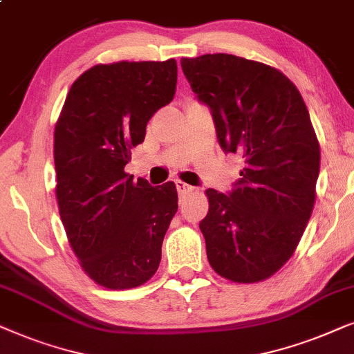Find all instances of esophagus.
Instances as JSON below:
<instances>
[{
  "instance_id": "esophagus-1",
  "label": "esophagus",
  "mask_w": 354,
  "mask_h": 354,
  "mask_svg": "<svg viewBox=\"0 0 354 354\" xmlns=\"http://www.w3.org/2000/svg\"><path fill=\"white\" fill-rule=\"evenodd\" d=\"M176 189H178V194H180L181 197H186L194 192V187L186 185V183H183V181H176Z\"/></svg>"
}]
</instances>
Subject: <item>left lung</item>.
Segmentation results:
<instances>
[{
	"mask_svg": "<svg viewBox=\"0 0 354 354\" xmlns=\"http://www.w3.org/2000/svg\"><path fill=\"white\" fill-rule=\"evenodd\" d=\"M181 68L212 110L221 149L244 158L230 196L205 191L207 259L234 283L270 279L295 254L314 209L320 147L308 106L283 73L259 61L215 53L183 58Z\"/></svg>",
	"mask_w": 354,
	"mask_h": 354,
	"instance_id": "obj_1",
	"label": "left lung"
}]
</instances>
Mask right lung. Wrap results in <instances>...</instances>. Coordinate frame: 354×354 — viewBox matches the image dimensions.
<instances>
[{
	"mask_svg": "<svg viewBox=\"0 0 354 354\" xmlns=\"http://www.w3.org/2000/svg\"><path fill=\"white\" fill-rule=\"evenodd\" d=\"M176 77L173 58L95 64L71 86L56 121L61 221L82 270L105 288L144 285L162 261L176 186L134 181L124 167L153 113L173 100Z\"/></svg>",
	"mask_w": 354,
	"mask_h": 354,
	"instance_id": "obj_1",
	"label": "right lung"
}]
</instances>
